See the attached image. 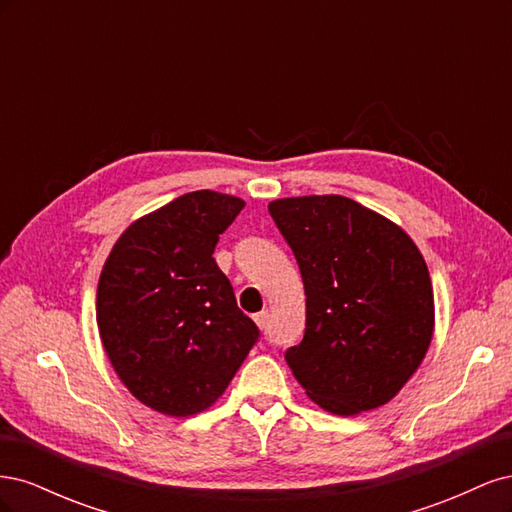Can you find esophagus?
Instances as JSON below:
<instances>
[{"label": "esophagus", "mask_w": 512, "mask_h": 512, "mask_svg": "<svg viewBox=\"0 0 512 512\" xmlns=\"http://www.w3.org/2000/svg\"><path fill=\"white\" fill-rule=\"evenodd\" d=\"M254 322L258 324V329H267V324H269V312H258V314L254 316Z\"/></svg>", "instance_id": "obj_1"}]
</instances>
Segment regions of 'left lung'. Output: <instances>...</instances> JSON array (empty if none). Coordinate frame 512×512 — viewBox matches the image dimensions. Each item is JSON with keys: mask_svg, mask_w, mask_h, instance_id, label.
<instances>
[{"mask_svg": "<svg viewBox=\"0 0 512 512\" xmlns=\"http://www.w3.org/2000/svg\"><path fill=\"white\" fill-rule=\"evenodd\" d=\"M269 213L297 258L305 335L286 363L331 414L380 408L404 389L433 337V290L408 232L352 198L294 196Z\"/></svg>", "mask_w": 512, "mask_h": 512, "instance_id": "8db88e82", "label": "left lung"}]
</instances>
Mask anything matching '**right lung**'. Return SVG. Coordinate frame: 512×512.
Masks as SVG:
<instances>
[{"label": "right lung", "mask_w": 512, "mask_h": 512, "mask_svg": "<svg viewBox=\"0 0 512 512\" xmlns=\"http://www.w3.org/2000/svg\"><path fill=\"white\" fill-rule=\"evenodd\" d=\"M245 203L198 190L132 222L108 254L96 294L104 352L126 389L168 416L222 397L258 339L213 258Z\"/></svg>", "instance_id": "right-lung-1"}]
</instances>
